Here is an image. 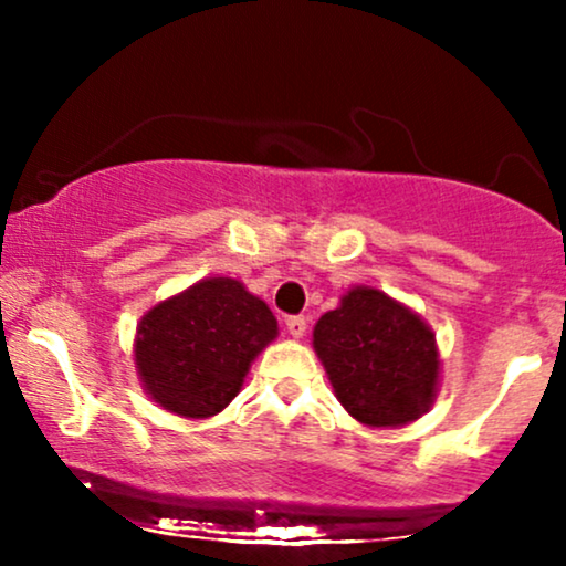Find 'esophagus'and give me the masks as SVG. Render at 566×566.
I'll list each match as a JSON object with an SVG mask.
<instances>
[{
	"label": "esophagus",
	"mask_w": 566,
	"mask_h": 566,
	"mask_svg": "<svg viewBox=\"0 0 566 566\" xmlns=\"http://www.w3.org/2000/svg\"><path fill=\"white\" fill-rule=\"evenodd\" d=\"M284 324H287V333L292 337H303L305 329H308V324H305L303 316H290V319L284 322Z\"/></svg>",
	"instance_id": "esophagus-1"
}]
</instances>
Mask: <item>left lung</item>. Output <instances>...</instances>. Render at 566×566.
I'll return each mask as SVG.
<instances>
[{"label":"left lung","instance_id":"left-lung-1","mask_svg":"<svg viewBox=\"0 0 566 566\" xmlns=\"http://www.w3.org/2000/svg\"><path fill=\"white\" fill-rule=\"evenodd\" d=\"M314 350L350 418L367 428L415 423L439 391L437 335L405 303L356 284L314 327Z\"/></svg>","mask_w":566,"mask_h":566}]
</instances>
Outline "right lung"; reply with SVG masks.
Instances as JSON below:
<instances>
[{"mask_svg": "<svg viewBox=\"0 0 566 566\" xmlns=\"http://www.w3.org/2000/svg\"><path fill=\"white\" fill-rule=\"evenodd\" d=\"M276 335L271 308L239 279L207 276L140 316L135 373L157 407L205 420L231 405Z\"/></svg>", "mask_w": 566, "mask_h": 566, "instance_id": "add662e5", "label": "right lung"}]
</instances>
